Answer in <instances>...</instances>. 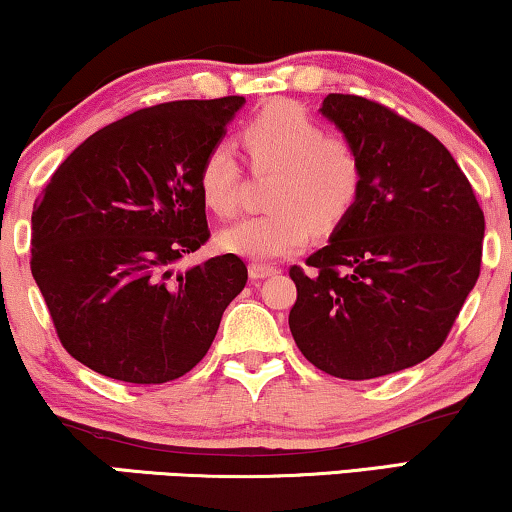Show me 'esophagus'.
Instances as JSON below:
<instances>
[{"instance_id":"esophagus-1","label":"esophagus","mask_w":512,"mask_h":512,"mask_svg":"<svg viewBox=\"0 0 512 512\" xmlns=\"http://www.w3.org/2000/svg\"><path fill=\"white\" fill-rule=\"evenodd\" d=\"M273 273H278V266L262 264V262L250 264V278H253V280H262L266 276H273Z\"/></svg>"}]
</instances>
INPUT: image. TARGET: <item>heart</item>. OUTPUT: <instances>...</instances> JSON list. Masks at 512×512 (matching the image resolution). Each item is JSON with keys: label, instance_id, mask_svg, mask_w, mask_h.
Masks as SVG:
<instances>
[{"label": "heart", "instance_id": "obj_1", "mask_svg": "<svg viewBox=\"0 0 512 512\" xmlns=\"http://www.w3.org/2000/svg\"><path fill=\"white\" fill-rule=\"evenodd\" d=\"M243 148L253 174H276L269 185V213L253 215L222 232L229 253L273 259L301 250L313 227L331 232L348 218L364 187V162L348 136L327 134L304 106L276 99L246 122ZM246 174L225 141L206 150L197 185L204 204L220 218L241 206Z\"/></svg>", "mask_w": 512, "mask_h": 512}]
</instances>
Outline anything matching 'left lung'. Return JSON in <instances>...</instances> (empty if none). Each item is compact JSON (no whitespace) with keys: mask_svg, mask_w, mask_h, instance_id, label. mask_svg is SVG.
Returning <instances> with one entry per match:
<instances>
[{"mask_svg":"<svg viewBox=\"0 0 512 512\" xmlns=\"http://www.w3.org/2000/svg\"><path fill=\"white\" fill-rule=\"evenodd\" d=\"M320 111L357 146L364 187L329 246L290 266V331L320 371L371 380L445 343L480 276L485 215L424 127L357 95H327Z\"/></svg>","mask_w":512,"mask_h":512,"instance_id":"1","label":"left lung"}]
</instances>
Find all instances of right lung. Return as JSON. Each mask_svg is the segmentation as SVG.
<instances>
[{"label": "right lung", "mask_w": 512, "mask_h": 512, "mask_svg": "<svg viewBox=\"0 0 512 512\" xmlns=\"http://www.w3.org/2000/svg\"><path fill=\"white\" fill-rule=\"evenodd\" d=\"M246 99H181L115 120L60 164L32 213V276L64 350L134 385L192 371L248 266L220 255L176 273L211 239L197 174Z\"/></svg>", "instance_id": "1"}]
</instances>
